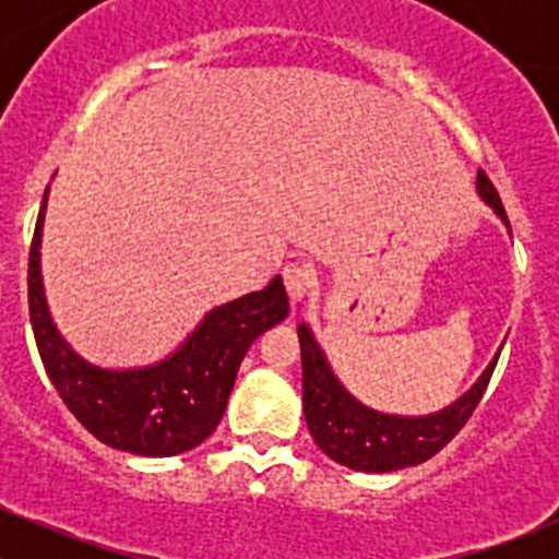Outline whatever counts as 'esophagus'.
<instances>
[{
	"label": "esophagus",
	"instance_id": "1",
	"mask_svg": "<svg viewBox=\"0 0 559 559\" xmlns=\"http://www.w3.org/2000/svg\"><path fill=\"white\" fill-rule=\"evenodd\" d=\"M284 286H286V295H289L292 302H302V300H306L308 292H311V286H313L311 270L302 267V264H286V267H284Z\"/></svg>",
	"mask_w": 559,
	"mask_h": 559
}]
</instances>
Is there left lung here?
Instances as JSON below:
<instances>
[{"label":"left lung","mask_w":559,"mask_h":559,"mask_svg":"<svg viewBox=\"0 0 559 559\" xmlns=\"http://www.w3.org/2000/svg\"><path fill=\"white\" fill-rule=\"evenodd\" d=\"M476 191L511 233L503 202H500L492 180L481 170L476 178ZM297 337H300L302 354V414H306V425L316 447L337 465L362 473H389L421 465L441 452L481 403L484 389L492 379V370L500 357V352L495 354L476 384L443 411L427 416H397L359 403L337 381L306 321L297 326Z\"/></svg>","instance_id":"1"}]
</instances>
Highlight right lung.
<instances>
[{"mask_svg": "<svg viewBox=\"0 0 559 559\" xmlns=\"http://www.w3.org/2000/svg\"><path fill=\"white\" fill-rule=\"evenodd\" d=\"M48 189L29 251V316L50 384L105 447L140 456H175L200 447L222 421L248 346L289 313L284 281L275 275L264 289L207 311L159 362L129 370L99 368L61 337L45 300L39 246Z\"/></svg>", "mask_w": 559, "mask_h": 559, "instance_id": "right-lung-1", "label": "right lung"}]
</instances>
